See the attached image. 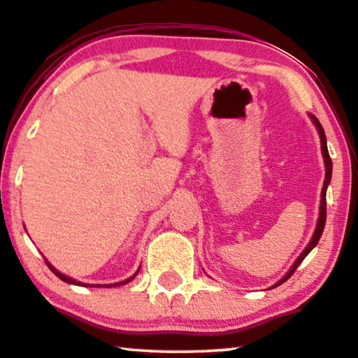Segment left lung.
Segmentation results:
<instances>
[{
	"mask_svg": "<svg viewBox=\"0 0 358 358\" xmlns=\"http://www.w3.org/2000/svg\"><path fill=\"white\" fill-rule=\"evenodd\" d=\"M310 118L311 122L315 123L316 129H318V134H320V141H321V154H323V159H324V169H326V175H324V183H323V189H321V203H320V217H318V222H316V229L313 231V236H311L310 243L306 245V248L301 251V255L299 258L295 259V263L292 264V268L289 269V273H287L284 278H282L279 282H275V284L271 287V289H274V287H278L280 284H284V282L290 278L292 274L295 273V269L299 268V264L303 261L306 256L311 250L315 248L316 245H318V241L321 238V234H323L324 230V224H326V189H328V186L331 183V177H332V162H331V157H329V152H328V144H326V134H324V129L321 127V123L318 122V118L315 117V115L310 113Z\"/></svg>",
	"mask_w": 358,
	"mask_h": 358,
	"instance_id": "1",
	"label": "left lung"
}]
</instances>
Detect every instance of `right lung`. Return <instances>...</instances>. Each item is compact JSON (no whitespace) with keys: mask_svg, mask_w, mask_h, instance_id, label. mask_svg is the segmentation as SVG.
Segmentation results:
<instances>
[{"mask_svg":"<svg viewBox=\"0 0 358 358\" xmlns=\"http://www.w3.org/2000/svg\"><path fill=\"white\" fill-rule=\"evenodd\" d=\"M45 263H47V266L50 268V271H52V273L57 275V278H59L62 279L63 282H68V284H73V285H84V287H118V285H124V284H128V282H131L133 280L136 275H138V273H139V269L136 271V273L131 275V278H128V279H124V280H122V282H115V284H83V282H79V280H76V279H73V278H68V275H64V274H62L59 273V271L55 268V266H52V263H48L47 259H45Z\"/></svg>","mask_w":358,"mask_h":358,"instance_id":"add662e5","label":"right lung"}]
</instances>
